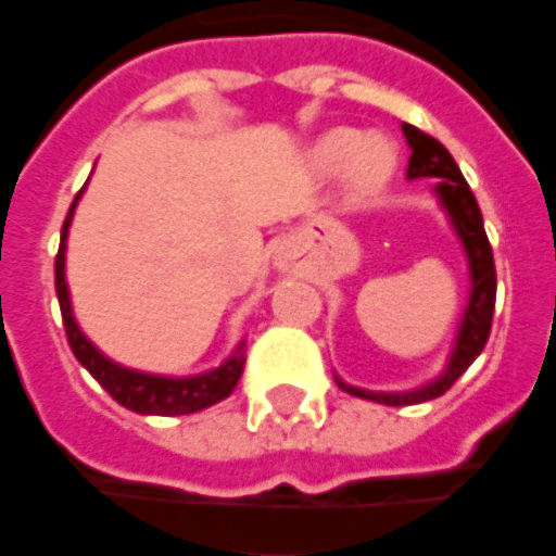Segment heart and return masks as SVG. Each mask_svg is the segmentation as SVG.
<instances>
[{
    "mask_svg": "<svg viewBox=\"0 0 556 556\" xmlns=\"http://www.w3.org/2000/svg\"><path fill=\"white\" fill-rule=\"evenodd\" d=\"M314 167L332 173L344 167V182L353 197L377 191L392 176L395 167V146L383 134H359L353 128H334L323 134L311 149Z\"/></svg>",
    "mask_w": 556,
    "mask_h": 556,
    "instance_id": "b5f03b06",
    "label": "heart"
}]
</instances>
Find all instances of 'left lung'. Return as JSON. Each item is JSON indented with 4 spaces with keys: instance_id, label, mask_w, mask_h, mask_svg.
<instances>
[{
    "instance_id": "8db88e82",
    "label": "left lung",
    "mask_w": 556,
    "mask_h": 556,
    "mask_svg": "<svg viewBox=\"0 0 556 556\" xmlns=\"http://www.w3.org/2000/svg\"><path fill=\"white\" fill-rule=\"evenodd\" d=\"M404 137L410 143V164H407V179H437V197L448 212V218L455 224V233L464 242L467 260H470V278H473V290H470V302L460 320L458 341L452 350L446 371L437 377L434 383L413 389V392H365L356 386L341 383L334 377V383L341 386L350 395L368 397V401H380L389 407H407V404H422L431 397H440L460 374L467 371L473 359L485 350L488 334H491V320H494V299H497V269H494V254H491V242L485 236V224H482V212L476 203L473 191L467 179L460 176L458 164L448 155V149L431 134L419 131L413 125H404Z\"/></svg>"
}]
</instances>
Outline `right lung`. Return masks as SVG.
<instances>
[{
    "label": "right lung",
    "instance_id": "right-lung-1",
    "mask_svg": "<svg viewBox=\"0 0 556 556\" xmlns=\"http://www.w3.org/2000/svg\"><path fill=\"white\" fill-rule=\"evenodd\" d=\"M80 194L74 197V203L68 208V218L62 224V242H59L56 254L59 308H62L65 334H68V344L74 350L77 362L96 377L98 383L108 389L113 401H119L122 407H128L134 413H143V416H185V413H197L203 410V407H212V404L224 401L236 389L239 377H242L245 356L239 350L224 365H218L215 371L197 374V377H159V374H140L131 371V368H122L116 362H110L80 332V326H77L74 314H71L68 285H65V236H68L71 215H74V206H77Z\"/></svg>",
    "mask_w": 556,
    "mask_h": 556
}]
</instances>
